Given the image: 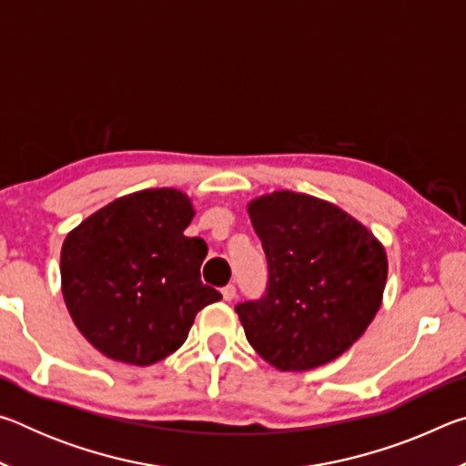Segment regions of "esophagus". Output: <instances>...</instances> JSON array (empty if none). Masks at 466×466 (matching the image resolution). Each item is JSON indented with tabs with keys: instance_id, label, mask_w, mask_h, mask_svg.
<instances>
[{
	"instance_id": "1",
	"label": "esophagus",
	"mask_w": 466,
	"mask_h": 466,
	"mask_svg": "<svg viewBox=\"0 0 466 466\" xmlns=\"http://www.w3.org/2000/svg\"><path fill=\"white\" fill-rule=\"evenodd\" d=\"M222 296H224L226 302H232V299L236 298V288L232 286V283H228L226 288H222Z\"/></svg>"
}]
</instances>
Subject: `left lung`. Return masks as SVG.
Returning <instances> with one entry per match:
<instances>
[{
  "instance_id": "obj_1",
  "label": "left lung",
  "mask_w": 466,
  "mask_h": 466,
  "mask_svg": "<svg viewBox=\"0 0 466 466\" xmlns=\"http://www.w3.org/2000/svg\"><path fill=\"white\" fill-rule=\"evenodd\" d=\"M261 238L265 294L236 304L248 343L281 372L335 358L364 335L386 286V250L337 205L275 191L248 203Z\"/></svg>"
}]
</instances>
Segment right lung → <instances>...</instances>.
<instances>
[{
    "instance_id": "obj_1",
    "label": "right lung",
    "mask_w": 466,
    "mask_h": 466,
    "mask_svg": "<svg viewBox=\"0 0 466 466\" xmlns=\"http://www.w3.org/2000/svg\"><path fill=\"white\" fill-rule=\"evenodd\" d=\"M177 188L115 199L67 234L61 289L76 327L106 358L149 366L185 343L195 314L222 294L201 281L203 238Z\"/></svg>"
}]
</instances>
